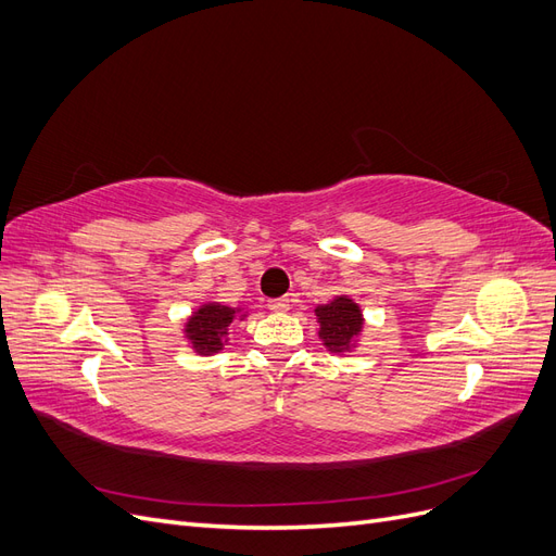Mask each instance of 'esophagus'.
<instances>
[{"label": "esophagus", "instance_id": "obj_1", "mask_svg": "<svg viewBox=\"0 0 556 556\" xmlns=\"http://www.w3.org/2000/svg\"><path fill=\"white\" fill-rule=\"evenodd\" d=\"M268 311H274V313H285V311H290V299H288V296L271 299V301H268Z\"/></svg>", "mask_w": 556, "mask_h": 556}]
</instances>
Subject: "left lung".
<instances>
[{
	"instance_id": "left-lung-1",
	"label": "left lung",
	"mask_w": 556,
	"mask_h": 556,
	"mask_svg": "<svg viewBox=\"0 0 556 556\" xmlns=\"http://www.w3.org/2000/svg\"><path fill=\"white\" fill-rule=\"evenodd\" d=\"M315 315L319 319V336L331 352L348 350L362 329V311L348 296H336L331 304L317 306Z\"/></svg>"
}]
</instances>
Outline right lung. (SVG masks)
<instances>
[{
	"label": "right lung",
	"instance_id": "right-lung-1",
	"mask_svg": "<svg viewBox=\"0 0 556 556\" xmlns=\"http://www.w3.org/2000/svg\"><path fill=\"white\" fill-rule=\"evenodd\" d=\"M237 317V311L229 306L220 304H208L201 306L188 323V339L192 341L194 350L201 352V355H211V352L223 350L225 339H227V329Z\"/></svg>",
	"mask_w": 556,
	"mask_h": 556
}]
</instances>
